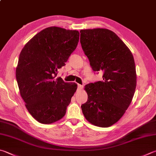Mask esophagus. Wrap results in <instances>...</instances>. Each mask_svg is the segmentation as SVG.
Wrapping results in <instances>:
<instances>
[{
  "label": "esophagus",
  "mask_w": 156,
  "mask_h": 156,
  "mask_svg": "<svg viewBox=\"0 0 156 156\" xmlns=\"http://www.w3.org/2000/svg\"><path fill=\"white\" fill-rule=\"evenodd\" d=\"M78 89H80V90H81V89H83V85H82V84H78Z\"/></svg>",
  "instance_id": "34e87169"
}]
</instances>
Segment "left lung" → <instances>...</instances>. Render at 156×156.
<instances>
[{"mask_svg":"<svg viewBox=\"0 0 156 156\" xmlns=\"http://www.w3.org/2000/svg\"><path fill=\"white\" fill-rule=\"evenodd\" d=\"M80 44L95 72L103 71V80L87 84L88 100L81 108L93 125L108 127L122 117L134 96L136 73L131 51L106 29L80 31Z\"/></svg>","mask_w":156,"mask_h":156,"instance_id":"1","label":"left lung"}]
</instances>
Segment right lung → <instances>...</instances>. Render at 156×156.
Wrapping results in <instances>:
<instances>
[{"instance_id":"1","label":"right lung","mask_w":156,"mask_h":156,"mask_svg":"<svg viewBox=\"0 0 156 156\" xmlns=\"http://www.w3.org/2000/svg\"><path fill=\"white\" fill-rule=\"evenodd\" d=\"M76 30L50 27L30 39L20 54L16 80L25 106L32 117L44 124L63 118L77 89L76 83L56 78L77 47Z\"/></svg>"}]
</instances>
